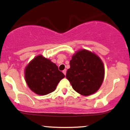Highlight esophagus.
<instances>
[{"mask_svg": "<svg viewBox=\"0 0 130 130\" xmlns=\"http://www.w3.org/2000/svg\"><path fill=\"white\" fill-rule=\"evenodd\" d=\"M66 73H67V70L66 69H65L64 70H63V73L65 74H65H66Z\"/></svg>", "mask_w": 130, "mask_h": 130, "instance_id": "1", "label": "esophagus"}]
</instances>
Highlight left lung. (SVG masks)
<instances>
[{
	"label": "left lung",
	"mask_w": 130,
	"mask_h": 130,
	"mask_svg": "<svg viewBox=\"0 0 130 130\" xmlns=\"http://www.w3.org/2000/svg\"><path fill=\"white\" fill-rule=\"evenodd\" d=\"M70 65L66 77L76 92L84 96L97 92L104 80V67L96 54L79 50L72 56Z\"/></svg>",
	"instance_id": "8db88e82"
}]
</instances>
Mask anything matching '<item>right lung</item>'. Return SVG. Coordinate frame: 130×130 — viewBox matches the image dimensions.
Here are the masks:
<instances>
[{
	"label": "right lung",
	"instance_id": "right-lung-1",
	"mask_svg": "<svg viewBox=\"0 0 130 130\" xmlns=\"http://www.w3.org/2000/svg\"><path fill=\"white\" fill-rule=\"evenodd\" d=\"M24 74L28 87L39 95L54 92L60 80L65 77L56 64L42 55L36 56L28 63Z\"/></svg>",
	"mask_w": 130,
	"mask_h": 130
}]
</instances>
